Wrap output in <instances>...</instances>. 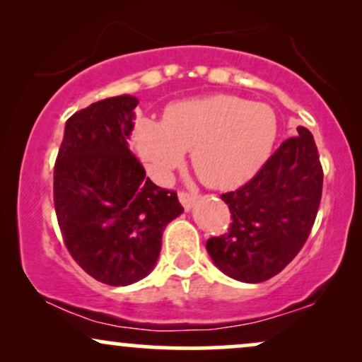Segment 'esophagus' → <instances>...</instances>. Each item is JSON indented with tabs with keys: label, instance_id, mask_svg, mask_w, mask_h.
<instances>
[{
	"label": "esophagus",
	"instance_id": "esophagus-1",
	"mask_svg": "<svg viewBox=\"0 0 362 362\" xmlns=\"http://www.w3.org/2000/svg\"><path fill=\"white\" fill-rule=\"evenodd\" d=\"M178 199H180L184 209L190 211V209H192V206L195 204V201H197V195L189 194V192H178Z\"/></svg>",
	"mask_w": 362,
	"mask_h": 362
}]
</instances>
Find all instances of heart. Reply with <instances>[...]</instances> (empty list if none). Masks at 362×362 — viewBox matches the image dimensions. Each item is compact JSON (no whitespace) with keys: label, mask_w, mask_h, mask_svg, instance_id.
<instances>
[{"label":"heart","mask_w":362,"mask_h":362,"mask_svg":"<svg viewBox=\"0 0 362 362\" xmlns=\"http://www.w3.org/2000/svg\"><path fill=\"white\" fill-rule=\"evenodd\" d=\"M277 138V117L265 103L230 95L175 102L163 120L139 119L132 148L148 173L167 180L190 149L192 167L213 189H233L259 172Z\"/></svg>","instance_id":"b5f03b06"}]
</instances>
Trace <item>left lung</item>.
<instances>
[{
    "label": "left lung",
    "mask_w": 362,
    "mask_h": 362,
    "mask_svg": "<svg viewBox=\"0 0 362 362\" xmlns=\"http://www.w3.org/2000/svg\"><path fill=\"white\" fill-rule=\"evenodd\" d=\"M322 185L317 144L300 126L296 138L286 139L250 182L221 195L233 221L206 243L216 267L252 284L279 274L310 236Z\"/></svg>",
    "instance_id": "8db88e82"
}]
</instances>
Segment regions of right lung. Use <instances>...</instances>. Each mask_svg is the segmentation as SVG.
I'll use <instances>...</instances> for the list:
<instances>
[{
    "label": "right lung",
    "instance_id": "add662e5",
    "mask_svg": "<svg viewBox=\"0 0 362 362\" xmlns=\"http://www.w3.org/2000/svg\"><path fill=\"white\" fill-rule=\"evenodd\" d=\"M138 98L91 103L66 120L54 207L66 248L93 279L129 286L155 269L161 235L184 213L177 192L146 178L127 148Z\"/></svg>",
    "mask_w": 362,
    "mask_h": 362
}]
</instances>
